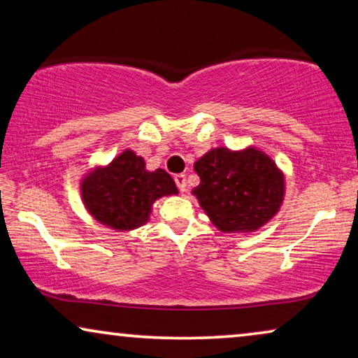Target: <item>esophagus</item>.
I'll list each match as a JSON object with an SVG mask.
<instances>
[{"instance_id":"1","label":"esophagus","mask_w":358,"mask_h":358,"mask_svg":"<svg viewBox=\"0 0 358 358\" xmlns=\"http://www.w3.org/2000/svg\"><path fill=\"white\" fill-rule=\"evenodd\" d=\"M174 182H176V185L179 187V190H180V192H184V190H185V187H187L185 174H176V176H174Z\"/></svg>"}]
</instances>
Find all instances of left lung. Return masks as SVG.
Listing matches in <instances>:
<instances>
[{
	"label": "left lung",
	"instance_id": "8db88e82",
	"mask_svg": "<svg viewBox=\"0 0 358 358\" xmlns=\"http://www.w3.org/2000/svg\"><path fill=\"white\" fill-rule=\"evenodd\" d=\"M200 185L192 194L221 232H255L278 213L285 178L255 147L213 148L194 164Z\"/></svg>",
	"mask_w": 358,
	"mask_h": 358
}]
</instances>
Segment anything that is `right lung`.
<instances>
[{
    "instance_id": "right-lung-1",
    "label": "right lung",
    "mask_w": 358,
    "mask_h": 358,
    "mask_svg": "<svg viewBox=\"0 0 358 358\" xmlns=\"http://www.w3.org/2000/svg\"><path fill=\"white\" fill-rule=\"evenodd\" d=\"M178 187L164 169L147 171L145 162L124 150L106 168L81 180V198L91 216L115 230H133L148 221L153 201L176 195Z\"/></svg>"
}]
</instances>
